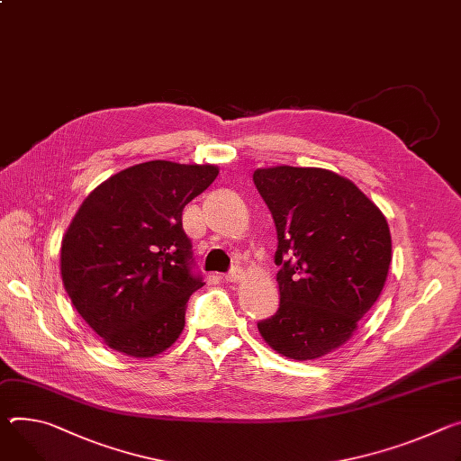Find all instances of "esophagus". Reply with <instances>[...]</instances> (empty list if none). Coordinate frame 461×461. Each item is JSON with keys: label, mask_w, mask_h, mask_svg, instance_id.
I'll use <instances>...</instances> for the list:
<instances>
[{"label": "esophagus", "mask_w": 461, "mask_h": 461, "mask_svg": "<svg viewBox=\"0 0 461 461\" xmlns=\"http://www.w3.org/2000/svg\"><path fill=\"white\" fill-rule=\"evenodd\" d=\"M242 276H244V272H242L239 267H235V268H231V270L226 274V281H228V283H239V281L242 279Z\"/></svg>", "instance_id": "34e87169"}]
</instances>
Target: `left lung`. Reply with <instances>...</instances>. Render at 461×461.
I'll list each match as a JSON object with an SVG mask.
<instances>
[{"label": "left lung", "instance_id": "obj_1", "mask_svg": "<svg viewBox=\"0 0 461 461\" xmlns=\"http://www.w3.org/2000/svg\"><path fill=\"white\" fill-rule=\"evenodd\" d=\"M277 231V312L258 323L279 355L314 360L344 346L379 300L392 263L386 217L351 180L320 167L256 169Z\"/></svg>", "mask_w": 461, "mask_h": 461}]
</instances>
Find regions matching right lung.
<instances>
[{"instance_id": "right-lung-1", "label": "right lung", "mask_w": 461, "mask_h": 461, "mask_svg": "<svg viewBox=\"0 0 461 461\" xmlns=\"http://www.w3.org/2000/svg\"><path fill=\"white\" fill-rule=\"evenodd\" d=\"M217 175L212 163L145 161L80 203L62 237L60 276L77 312L110 349L150 358L180 339L187 300L203 286L191 274L182 212Z\"/></svg>"}]
</instances>
